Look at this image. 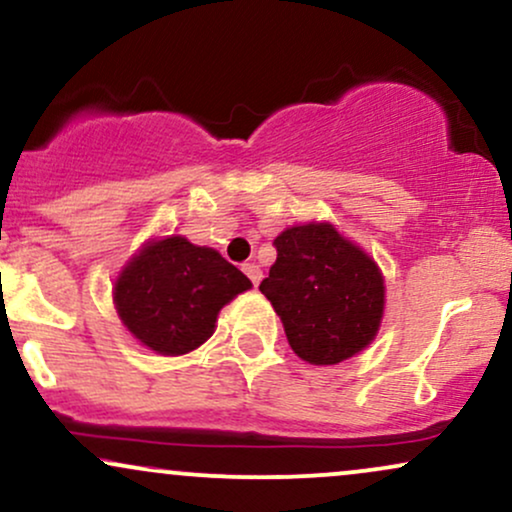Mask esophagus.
<instances>
[{
    "mask_svg": "<svg viewBox=\"0 0 512 512\" xmlns=\"http://www.w3.org/2000/svg\"><path fill=\"white\" fill-rule=\"evenodd\" d=\"M243 272L248 274V279H250L252 284H255V286L260 284V281H262V269L257 267L255 262H248V264H243Z\"/></svg>",
    "mask_w": 512,
    "mask_h": 512,
    "instance_id": "esophagus-1",
    "label": "esophagus"
}]
</instances>
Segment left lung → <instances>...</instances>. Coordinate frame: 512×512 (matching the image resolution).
<instances>
[{
	"label": "left lung",
	"mask_w": 512,
	"mask_h": 512,
	"mask_svg": "<svg viewBox=\"0 0 512 512\" xmlns=\"http://www.w3.org/2000/svg\"><path fill=\"white\" fill-rule=\"evenodd\" d=\"M260 291L303 361L334 366L373 342L385 310L378 264L332 223L286 228Z\"/></svg>",
	"instance_id": "left-lung-1"
}]
</instances>
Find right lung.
I'll use <instances>...</instances> for the list:
<instances>
[{"mask_svg":"<svg viewBox=\"0 0 512 512\" xmlns=\"http://www.w3.org/2000/svg\"><path fill=\"white\" fill-rule=\"evenodd\" d=\"M250 279L216 250L182 236L149 240L115 281L122 325L151 351L180 356L214 334L216 315Z\"/></svg>","mask_w":512,"mask_h":512,"instance_id":"right-lung-1","label":"right lung"}]
</instances>
